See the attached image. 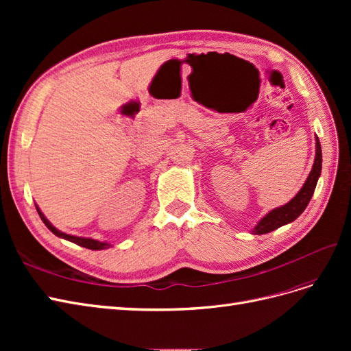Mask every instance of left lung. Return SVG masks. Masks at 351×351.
I'll use <instances>...</instances> for the list:
<instances>
[{
	"label": "left lung",
	"instance_id": "left-lung-1",
	"mask_svg": "<svg viewBox=\"0 0 351 351\" xmlns=\"http://www.w3.org/2000/svg\"><path fill=\"white\" fill-rule=\"evenodd\" d=\"M321 171H322V149H321L319 139L316 137L315 161L303 187L299 190V193L289 202V204L271 209L267 215L262 217L258 221V224L254 226V228H252V234H267V232H271L285 224H290V222L299 218L302 215V212L306 209V206L309 205V202L316 189L317 180L321 177Z\"/></svg>",
	"mask_w": 351,
	"mask_h": 351
}]
</instances>
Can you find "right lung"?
<instances>
[{
    "label": "right lung",
    "instance_id": "obj_1",
    "mask_svg": "<svg viewBox=\"0 0 351 351\" xmlns=\"http://www.w3.org/2000/svg\"><path fill=\"white\" fill-rule=\"evenodd\" d=\"M35 206H36V210H38V214H39L42 222H44V224H45L52 232H54V234H56L57 237L69 240V241H71V243H74V244H79V246L90 249V250H105V249H110V247L114 246V244H111V243H108V241H99V240H95V239H90V237H79V236L67 234V232H64V231H60L58 228H56L54 226L51 224V222L47 219V217H45L44 214H42V210L39 209V206H38V205H35Z\"/></svg>",
    "mask_w": 351,
    "mask_h": 351
}]
</instances>
